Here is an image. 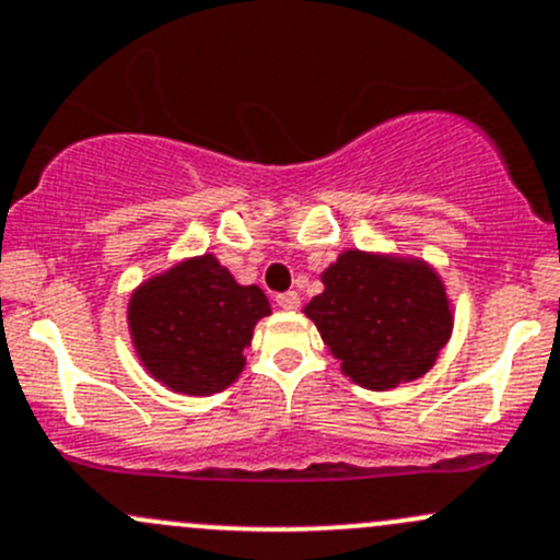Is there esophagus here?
Masks as SVG:
<instances>
[{
    "mask_svg": "<svg viewBox=\"0 0 560 560\" xmlns=\"http://www.w3.org/2000/svg\"><path fill=\"white\" fill-rule=\"evenodd\" d=\"M276 303H279L284 311H295L300 305V295H298V292H292V290L281 292V295H276Z\"/></svg>",
    "mask_w": 560,
    "mask_h": 560,
    "instance_id": "esophagus-1",
    "label": "esophagus"
}]
</instances>
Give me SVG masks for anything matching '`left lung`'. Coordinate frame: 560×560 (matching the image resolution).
I'll return each instance as SVG.
<instances>
[{"instance_id":"left-lung-1","label":"left lung","mask_w":560,"mask_h":560,"mask_svg":"<svg viewBox=\"0 0 560 560\" xmlns=\"http://www.w3.org/2000/svg\"><path fill=\"white\" fill-rule=\"evenodd\" d=\"M325 292L303 314L343 375L373 392L421 378L451 340L443 279L421 257L346 249L322 273Z\"/></svg>"}]
</instances>
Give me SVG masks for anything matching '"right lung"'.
<instances>
[{"mask_svg":"<svg viewBox=\"0 0 560 560\" xmlns=\"http://www.w3.org/2000/svg\"><path fill=\"white\" fill-rule=\"evenodd\" d=\"M262 316H270L265 292L238 284L214 255L174 262L141 281L128 300L139 362L158 384L187 397H209L235 384Z\"/></svg>","mask_w":560,"mask_h":560,"instance_id":"obj_1","label":"right lung"}]
</instances>
